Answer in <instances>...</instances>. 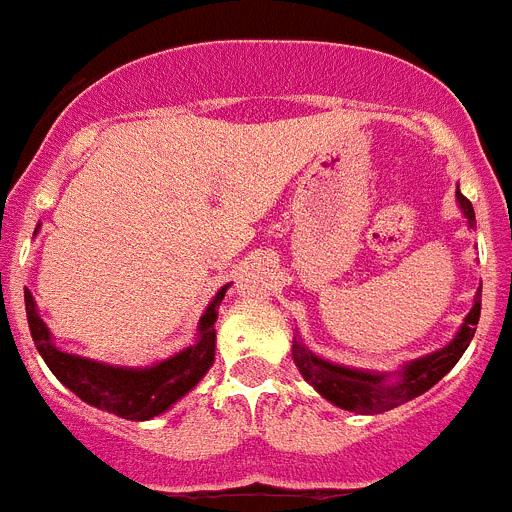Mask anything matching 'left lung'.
Listing matches in <instances>:
<instances>
[{"instance_id": "obj_1", "label": "left lung", "mask_w": 512, "mask_h": 512, "mask_svg": "<svg viewBox=\"0 0 512 512\" xmlns=\"http://www.w3.org/2000/svg\"><path fill=\"white\" fill-rule=\"evenodd\" d=\"M456 200H459L464 215L469 217V225H474L472 202H469L461 192H456ZM479 310H482V289L477 292L474 307L469 310L467 320H464V325H461V330L456 333L454 341L446 348H441V351H436V354L410 361V364L400 372V379H397V382H387L384 374L356 372V369H346V366L318 359V356L310 354L300 341L292 343V356H295V364L302 372V377H305L325 400L333 402V405L361 415L384 413V410L397 408L402 402H408L413 400V397L428 392L443 374H449L451 369H454V364L461 359V354L467 351L469 341L474 338V330H477L474 325L479 323Z\"/></svg>"}]
</instances>
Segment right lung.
<instances>
[{
	"label": "right lung",
	"mask_w": 512,
	"mask_h": 512,
	"mask_svg": "<svg viewBox=\"0 0 512 512\" xmlns=\"http://www.w3.org/2000/svg\"><path fill=\"white\" fill-rule=\"evenodd\" d=\"M225 289L228 284L217 292L212 305L202 315L200 341L184 348L182 354L171 356L156 366H148V369H122V366H107L58 351L51 343V333L35 312L33 295L25 289L27 325H30L35 346L48 369L74 395H79L94 408L115 413L125 420H148L169 410L179 397L187 395L212 366L217 305L223 302Z\"/></svg>",
	"instance_id": "1"
}]
</instances>
